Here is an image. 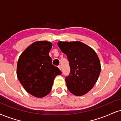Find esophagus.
<instances>
[{
	"label": "esophagus",
	"mask_w": 121,
	"mask_h": 121,
	"mask_svg": "<svg viewBox=\"0 0 121 121\" xmlns=\"http://www.w3.org/2000/svg\"><path fill=\"white\" fill-rule=\"evenodd\" d=\"M58 68H59V69L60 70V71H62V67H61L60 65H58Z\"/></svg>",
	"instance_id": "obj_1"
}]
</instances>
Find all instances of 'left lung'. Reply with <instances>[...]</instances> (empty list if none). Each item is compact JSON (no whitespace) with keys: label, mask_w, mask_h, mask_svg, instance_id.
Segmentation results:
<instances>
[{"label":"left lung","mask_w":121,"mask_h":121,"mask_svg":"<svg viewBox=\"0 0 121 121\" xmlns=\"http://www.w3.org/2000/svg\"><path fill=\"white\" fill-rule=\"evenodd\" d=\"M58 45L69 61L71 71L65 79L68 90L76 96L86 94L100 73V63L96 52L81 41H59Z\"/></svg>","instance_id":"1"}]
</instances>
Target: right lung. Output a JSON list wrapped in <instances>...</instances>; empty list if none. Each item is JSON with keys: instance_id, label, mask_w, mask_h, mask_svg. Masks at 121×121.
Returning <instances> with one entry per match:
<instances>
[{"instance_id": "obj_1", "label": "right lung", "mask_w": 121, "mask_h": 121, "mask_svg": "<svg viewBox=\"0 0 121 121\" xmlns=\"http://www.w3.org/2000/svg\"><path fill=\"white\" fill-rule=\"evenodd\" d=\"M52 43L38 41L29 46L19 56L17 76L27 92L36 98L47 96L52 90L54 80L62 73L52 63L49 53Z\"/></svg>"}]
</instances>
